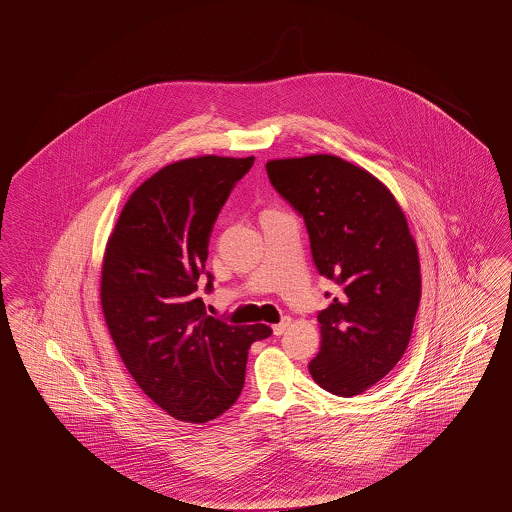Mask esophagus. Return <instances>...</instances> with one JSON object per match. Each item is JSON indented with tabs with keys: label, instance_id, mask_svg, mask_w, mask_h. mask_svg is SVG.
<instances>
[{
	"label": "esophagus",
	"instance_id": "34e87169",
	"mask_svg": "<svg viewBox=\"0 0 512 512\" xmlns=\"http://www.w3.org/2000/svg\"><path fill=\"white\" fill-rule=\"evenodd\" d=\"M290 322H292L290 317H284L282 320H280V322H278V324H274V326H272V332H274V336H282V334L288 330Z\"/></svg>",
	"mask_w": 512,
	"mask_h": 512
}]
</instances>
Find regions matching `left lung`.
Wrapping results in <instances>:
<instances>
[{"instance_id":"left-lung-1","label":"left lung","mask_w":512,"mask_h":512,"mask_svg":"<svg viewBox=\"0 0 512 512\" xmlns=\"http://www.w3.org/2000/svg\"><path fill=\"white\" fill-rule=\"evenodd\" d=\"M267 172L305 220L318 272L340 288L318 313L322 341L309 372L334 395H359L411 340L422 280L405 213L376 176L336 155L274 159Z\"/></svg>"}]
</instances>
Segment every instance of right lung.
I'll return each instance as SVG.
<instances>
[{"label":"right lung","mask_w":512,"mask_h":512,"mask_svg":"<svg viewBox=\"0 0 512 512\" xmlns=\"http://www.w3.org/2000/svg\"><path fill=\"white\" fill-rule=\"evenodd\" d=\"M253 161L203 155L163 167L128 197L105 247L99 297L109 334L140 390L176 420L203 424L230 409L247 349L272 334L267 324L211 317L194 295L215 220Z\"/></svg>","instance_id":"obj_1"}]
</instances>
